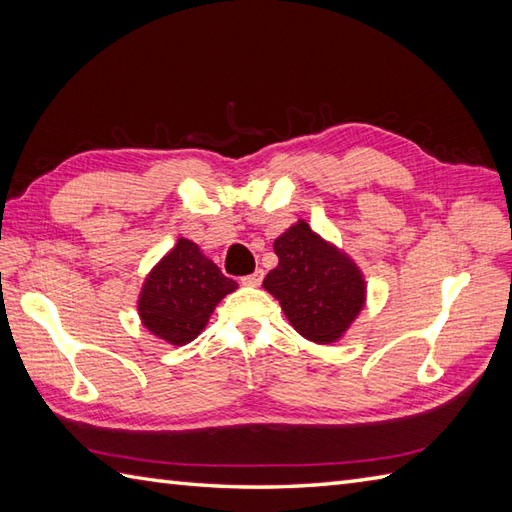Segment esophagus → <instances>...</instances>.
Listing matches in <instances>:
<instances>
[{
	"label": "esophagus",
	"mask_w": 512,
	"mask_h": 512,
	"mask_svg": "<svg viewBox=\"0 0 512 512\" xmlns=\"http://www.w3.org/2000/svg\"><path fill=\"white\" fill-rule=\"evenodd\" d=\"M262 279H264V270L259 268V270H255V273L242 277V284H246V286H259V284H262Z\"/></svg>",
	"instance_id": "esophagus-1"
}]
</instances>
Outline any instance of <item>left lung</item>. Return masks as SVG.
<instances>
[{
	"label": "left lung",
	"instance_id": "obj_1",
	"mask_svg": "<svg viewBox=\"0 0 512 512\" xmlns=\"http://www.w3.org/2000/svg\"><path fill=\"white\" fill-rule=\"evenodd\" d=\"M277 268L264 279L295 330L314 343H332L365 301L363 277L345 255L312 233L306 222L275 239Z\"/></svg>",
	"mask_w": 512,
	"mask_h": 512
}]
</instances>
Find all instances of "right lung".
Returning <instances> with one entry per match:
<instances>
[{"instance_id":"right-lung-1","label":"right lung","mask_w":512,"mask_h":512,"mask_svg":"<svg viewBox=\"0 0 512 512\" xmlns=\"http://www.w3.org/2000/svg\"><path fill=\"white\" fill-rule=\"evenodd\" d=\"M235 288L237 281L222 275L198 246L178 239L145 281L138 301L140 319L160 339L184 345L202 332L213 308Z\"/></svg>"}]
</instances>
